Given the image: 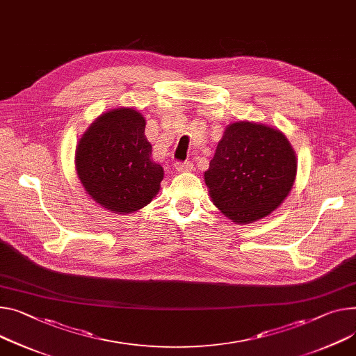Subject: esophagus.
<instances>
[{
  "label": "esophagus",
  "instance_id": "1",
  "mask_svg": "<svg viewBox=\"0 0 356 356\" xmlns=\"http://www.w3.org/2000/svg\"><path fill=\"white\" fill-rule=\"evenodd\" d=\"M193 168H194V165H193V162H191V161L175 163V170L178 172H189V171H193Z\"/></svg>",
  "mask_w": 356,
  "mask_h": 356
}]
</instances>
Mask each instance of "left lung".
Returning <instances> with one entry per match:
<instances>
[{"mask_svg":"<svg viewBox=\"0 0 356 356\" xmlns=\"http://www.w3.org/2000/svg\"><path fill=\"white\" fill-rule=\"evenodd\" d=\"M298 161L284 132L261 122L229 124L204 174L213 205L235 224H251L289 195Z\"/></svg>","mask_w":356,"mask_h":356,"instance_id":"8db88e82","label":"left lung"}]
</instances>
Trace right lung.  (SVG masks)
I'll list each match as a JSON object with an SVG mask.
<instances>
[{"mask_svg": "<svg viewBox=\"0 0 356 356\" xmlns=\"http://www.w3.org/2000/svg\"><path fill=\"white\" fill-rule=\"evenodd\" d=\"M145 118L135 108L120 106L101 114L81 135L75 171L87 194L114 213H132L159 193L163 170L151 159Z\"/></svg>", "mask_w": 356, "mask_h": 356, "instance_id": "right-lung-1", "label": "right lung"}]
</instances>
